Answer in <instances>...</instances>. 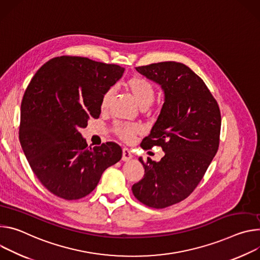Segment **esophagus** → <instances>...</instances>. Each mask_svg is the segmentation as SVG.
Returning a JSON list of instances; mask_svg holds the SVG:
<instances>
[{
	"mask_svg": "<svg viewBox=\"0 0 260 260\" xmlns=\"http://www.w3.org/2000/svg\"><path fill=\"white\" fill-rule=\"evenodd\" d=\"M133 158V155H132V152L127 149V148H124L123 149V156H122V160L123 161H129Z\"/></svg>",
	"mask_w": 260,
	"mask_h": 260,
	"instance_id": "1",
	"label": "esophagus"
}]
</instances>
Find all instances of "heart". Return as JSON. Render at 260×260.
Here are the masks:
<instances>
[{
    "instance_id": "heart-1",
    "label": "heart",
    "mask_w": 260,
    "mask_h": 260,
    "mask_svg": "<svg viewBox=\"0 0 260 260\" xmlns=\"http://www.w3.org/2000/svg\"><path fill=\"white\" fill-rule=\"evenodd\" d=\"M127 90L132 94L135 102L139 107H149L155 98V90L153 85L145 78L142 77H132L126 82ZM114 95V89L110 88L108 89L101 100V109L105 110L112 97ZM117 135L125 140V141H131L135 135L141 133L142 129L139 125L136 124H118L114 128Z\"/></svg>"
}]
</instances>
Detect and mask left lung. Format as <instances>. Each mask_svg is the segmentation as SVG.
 <instances>
[{"label":"left lung","mask_w":260,"mask_h":260,"mask_svg":"<svg viewBox=\"0 0 260 260\" xmlns=\"http://www.w3.org/2000/svg\"><path fill=\"white\" fill-rule=\"evenodd\" d=\"M136 70L164 93L159 117L141 147L160 146L165 155L147 163L139 157L145 176L132 192L143 205L164 209L187 198L204 178L218 151L221 113L204 80L188 66L162 62Z\"/></svg>","instance_id":"obj_1"}]
</instances>
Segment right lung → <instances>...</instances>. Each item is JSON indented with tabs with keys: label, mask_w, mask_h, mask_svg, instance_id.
<instances>
[{
	"label": "right lung",
	"mask_w": 260,
	"mask_h": 260,
	"mask_svg": "<svg viewBox=\"0 0 260 260\" xmlns=\"http://www.w3.org/2000/svg\"><path fill=\"white\" fill-rule=\"evenodd\" d=\"M125 69L88 57L63 55L45 63L24 92L19 141L41 184L67 200L90 194L103 171L119 162L114 142L89 148L79 129L98 119L104 93Z\"/></svg>",
	"instance_id": "add662e5"
}]
</instances>
